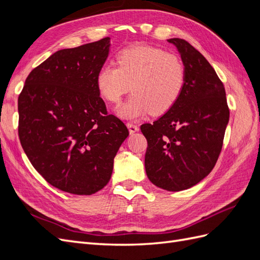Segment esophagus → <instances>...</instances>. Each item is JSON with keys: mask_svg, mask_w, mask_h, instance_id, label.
I'll use <instances>...</instances> for the list:
<instances>
[{"mask_svg": "<svg viewBox=\"0 0 260 260\" xmlns=\"http://www.w3.org/2000/svg\"><path fill=\"white\" fill-rule=\"evenodd\" d=\"M127 127H128V129H129L130 135H133V133H136V132L139 131V127H138V125H137V124H133V123H131V122L127 123Z\"/></svg>", "mask_w": 260, "mask_h": 260, "instance_id": "obj_1", "label": "esophagus"}]
</instances>
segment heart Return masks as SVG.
<instances>
[{
	"label": "heart",
	"instance_id": "b5f03b06",
	"mask_svg": "<svg viewBox=\"0 0 260 260\" xmlns=\"http://www.w3.org/2000/svg\"><path fill=\"white\" fill-rule=\"evenodd\" d=\"M116 65L100 68L95 84L100 95L112 104H119L131 85L132 98L117 109L123 119L166 114L182 95L186 70L176 55L138 44L118 53Z\"/></svg>",
	"mask_w": 260,
	"mask_h": 260
}]
</instances>
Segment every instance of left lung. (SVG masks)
Returning <instances> with one entry per match:
<instances>
[{"label":"left lung","mask_w":260,"mask_h":260,"mask_svg":"<svg viewBox=\"0 0 260 260\" xmlns=\"http://www.w3.org/2000/svg\"><path fill=\"white\" fill-rule=\"evenodd\" d=\"M174 44L186 70L182 95L169 112L141 125L147 140L145 171L153 184L177 192L207 177L222 148L230 112L215 69L185 40Z\"/></svg>","instance_id":"8db88e82"}]
</instances>
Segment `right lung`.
I'll return each mask as SVG.
<instances>
[{
	"instance_id": "1",
	"label": "right lung",
	"mask_w": 260,
	"mask_h": 260,
	"mask_svg": "<svg viewBox=\"0 0 260 260\" xmlns=\"http://www.w3.org/2000/svg\"><path fill=\"white\" fill-rule=\"evenodd\" d=\"M111 38L52 54L27 77L18 98V135L35 169L59 190L91 195L111 180L114 158L128 138L108 115L95 78Z\"/></svg>"
}]
</instances>
